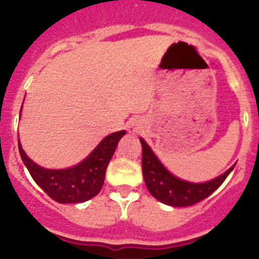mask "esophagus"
Listing matches in <instances>:
<instances>
[{"instance_id":"esophagus-1","label":"esophagus","mask_w":259,"mask_h":259,"mask_svg":"<svg viewBox=\"0 0 259 259\" xmlns=\"http://www.w3.org/2000/svg\"><path fill=\"white\" fill-rule=\"evenodd\" d=\"M141 128V122L140 120H135V122H131L128 124V131L134 134V132H137Z\"/></svg>"}]
</instances>
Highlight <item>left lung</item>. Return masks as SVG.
<instances>
[{"instance_id": "8db88e82", "label": "left lung", "mask_w": 259, "mask_h": 259, "mask_svg": "<svg viewBox=\"0 0 259 259\" xmlns=\"http://www.w3.org/2000/svg\"><path fill=\"white\" fill-rule=\"evenodd\" d=\"M140 141L143 145V175L146 188L153 197L170 206H192L203 198L209 197L215 189L221 187L235 167L233 164L226 172L210 182L198 184L185 182L168 172L155 157L149 145L143 139H140Z\"/></svg>"}]
</instances>
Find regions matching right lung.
I'll return each mask as SVG.
<instances>
[{
	"label": "right lung",
	"instance_id": "obj_1",
	"mask_svg": "<svg viewBox=\"0 0 259 259\" xmlns=\"http://www.w3.org/2000/svg\"><path fill=\"white\" fill-rule=\"evenodd\" d=\"M124 135L125 131L109 135L83 162L65 170H49L38 166L27 157L19 141L18 146L20 157L32 179L50 198L59 203H77L91 200L101 191L107 164L115 152L119 140Z\"/></svg>",
	"mask_w": 259,
	"mask_h": 259
}]
</instances>
